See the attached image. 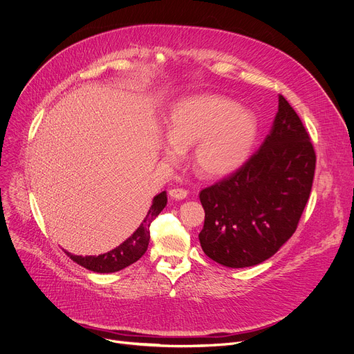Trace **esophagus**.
<instances>
[{"mask_svg":"<svg viewBox=\"0 0 354 354\" xmlns=\"http://www.w3.org/2000/svg\"><path fill=\"white\" fill-rule=\"evenodd\" d=\"M168 194L172 199H176V201H182L187 196L189 192L186 189H182V187H172L168 190Z\"/></svg>","mask_w":354,"mask_h":354,"instance_id":"esophagus-1","label":"esophagus"}]
</instances>
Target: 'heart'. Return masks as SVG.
I'll list each match as a JSON object with an SVG mask.
<instances>
[{"label":"heart","instance_id":"heart-1","mask_svg":"<svg viewBox=\"0 0 354 354\" xmlns=\"http://www.w3.org/2000/svg\"><path fill=\"white\" fill-rule=\"evenodd\" d=\"M167 136L169 140L162 144L165 159L174 162L182 149L196 145V171L206 178H218L237 171L248 159L259 136V118L224 95H190L171 107Z\"/></svg>","mask_w":354,"mask_h":354}]
</instances>
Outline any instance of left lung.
Returning a JSON list of instances; mask_svg holds the SVG:
<instances>
[{
  "mask_svg": "<svg viewBox=\"0 0 354 354\" xmlns=\"http://www.w3.org/2000/svg\"><path fill=\"white\" fill-rule=\"evenodd\" d=\"M316 155L283 95L270 134L241 168L201 190L202 250L230 268L260 264L295 233L310 195Z\"/></svg>",
  "mask_w": 354,
  "mask_h": 354,
  "instance_id": "obj_1",
  "label": "left lung"
}]
</instances>
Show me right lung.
<instances>
[{
	"instance_id": "right-lung-1",
	"label": "right lung",
	"mask_w": 354,
	"mask_h": 354,
	"mask_svg": "<svg viewBox=\"0 0 354 354\" xmlns=\"http://www.w3.org/2000/svg\"><path fill=\"white\" fill-rule=\"evenodd\" d=\"M168 198H167V192H160L159 195H156L152 201V205L140 224V227L128 237L124 243H121L118 247L113 248L109 252L100 254V255H88V257H82V255H73L68 251H65L71 259L77 263L79 266L94 271V272H102V274H109V272H117L128 266L134 264L138 261L141 257L145 254L149 243V226L153 221V218L164 210L167 206Z\"/></svg>"
}]
</instances>
